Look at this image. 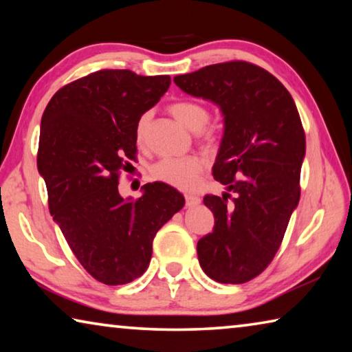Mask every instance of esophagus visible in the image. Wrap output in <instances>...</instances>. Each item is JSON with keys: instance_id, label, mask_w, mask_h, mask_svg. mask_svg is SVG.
<instances>
[{"instance_id": "obj_1", "label": "esophagus", "mask_w": 352, "mask_h": 352, "mask_svg": "<svg viewBox=\"0 0 352 352\" xmlns=\"http://www.w3.org/2000/svg\"><path fill=\"white\" fill-rule=\"evenodd\" d=\"M184 200H186V206H197L201 201L199 195H195V194H186L184 195Z\"/></svg>"}]
</instances>
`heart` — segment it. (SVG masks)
<instances>
[{
  "instance_id": "1",
  "label": "heart",
  "mask_w": 352,
  "mask_h": 352,
  "mask_svg": "<svg viewBox=\"0 0 352 352\" xmlns=\"http://www.w3.org/2000/svg\"><path fill=\"white\" fill-rule=\"evenodd\" d=\"M169 111L183 126H186L190 130H201V133L206 138L212 136V130L205 127L208 119H210V110L201 102L182 99L170 104ZM148 124H151V113L146 111L142 113L135 124V138L138 144L144 142ZM201 170H204V162L195 155H188V157L162 158L152 166L151 174L155 180L163 182L169 186L178 189H192L197 184Z\"/></svg>"
}]
</instances>
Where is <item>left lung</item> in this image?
I'll use <instances>...</instances> for the list:
<instances>
[{
  "instance_id": "obj_1",
  "label": "left lung",
  "mask_w": 352,
  "mask_h": 352,
  "mask_svg": "<svg viewBox=\"0 0 352 352\" xmlns=\"http://www.w3.org/2000/svg\"><path fill=\"white\" fill-rule=\"evenodd\" d=\"M174 82L184 93L212 100L223 113L225 132L212 175L228 192L204 197L214 228L199 241L197 254L214 281L243 284L275 258L300 201L306 153L300 113L287 88L250 62L210 65L175 76Z\"/></svg>"
}]
</instances>
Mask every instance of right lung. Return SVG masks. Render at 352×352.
I'll return each instance as SVG.
<instances>
[{"instance_id": "right-lung-1", "label": "right lung", "mask_w": 352, "mask_h": 352, "mask_svg": "<svg viewBox=\"0 0 352 352\" xmlns=\"http://www.w3.org/2000/svg\"><path fill=\"white\" fill-rule=\"evenodd\" d=\"M169 85V76L100 69L62 87L41 116L37 168L50 212L83 269L107 285L147 270L155 234L184 205L160 182L135 201L118 190L136 160L135 124Z\"/></svg>"}]
</instances>
